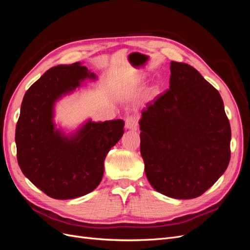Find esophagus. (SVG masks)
Wrapping results in <instances>:
<instances>
[{
	"label": "esophagus",
	"mask_w": 250,
	"mask_h": 250,
	"mask_svg": "<svg viewBox=\"0 0 250 250\" xmlns=\"http://www.w3.org/2000/svg\"><path fill=\"white\" fill-rule=\"evenodd\" d=\"M138 118L134 117V116H128L125 120V126L127 129H130V130H137L138 129Z\"/></svg>",
	"instance_id": "34e87169"
}]
</instances>
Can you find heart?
Wrapping results in <instances>:
<instances>
[{"mask_svg": "<svg viewBox=\"0 0 250 250\" xmlns=\"http://www.w3.org/2000/svg\"><path fill=\"white\" fill-rule=\"evenodd\" d=\"M157 89H158V87H157V86H153V87H152V89H151V90H152V93H156V92H157Z\"/></svg>", "mask_w": 250, "mask_h": 250, "instance_id": "heart-1", "label": "heart"}]
</instances>
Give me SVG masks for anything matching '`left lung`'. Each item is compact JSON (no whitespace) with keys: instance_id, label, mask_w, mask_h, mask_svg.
Segmentation results:
<instances>
[{"instance_id":"8db88e82","label":"left lung","mask_w":250,"mask_h":250,"mask_svg":"<svg viewBox=\"0 0 250 250\" xmlns=\"http://www.w3.org/2000/svg\"><path fill=\"white\" fill-rule=\"evenodd\" d=\"M170 89L142 112L141 154L154 190L192 199L230 160V125L218 90L193 66L171 62Z\"/></svg>"}]
</instances>
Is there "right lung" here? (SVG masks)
<instances>
[{
  "instance_id": "right-lung-1",
  "label": "right lung",
  "mask_w": 250,
  "mask_h": 250,
  "mask_svg": "<svg viewBox=\"0 0 250 250\" xmlns=\"http://www.w3.org/2000/svg\"><path fill=\"white\" fill-rule=\"evenodd\" d=\"M97 76L80 62L52 67L34 82L21 102L16 129L18 163L24 175L54 199H73L94 191L104 161L122 138L124 121L93 122L65 134L54 123L55 103Z\"/></svg>"
}]
</instances>
